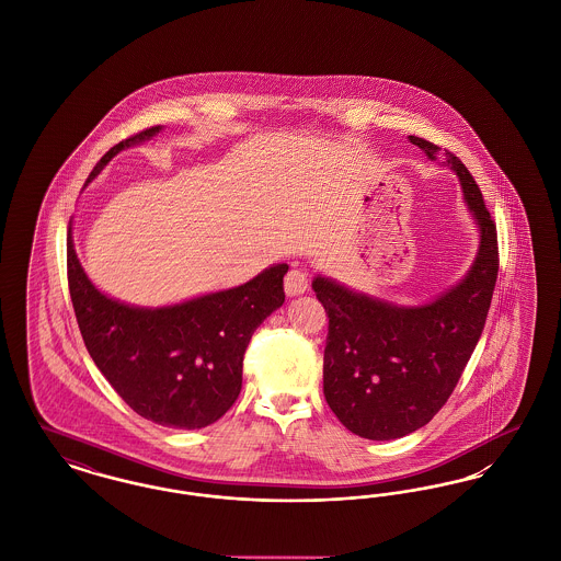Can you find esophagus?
<instances>
[{"instance_id":"esophagus-1","label":"esophagus","mask_w":561,"mask_h":561,"mask_svg":"<svg viewBox=\"0 0 561 561\" xmlns=\"http://www.w3.org/2000/svg\"><path fill=\"white\" fill-rule=\"evenodd\" d=\"M284 288H286L288 296H300V294L307 293V288H309L307 273L300 271V268L288 271V275H286V279H284Z\"/></svg>"}]
</instances>
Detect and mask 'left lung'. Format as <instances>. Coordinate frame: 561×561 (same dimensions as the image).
I'll list each match as a JSON object with an SVG mask.
<instances>
[{"label":"left lung","instance_id":"obj_1","mask_svg":"<svg viewBox=\"0 0 561 561\" xmlns=\"http://www.w3.org/2000/svg\"><path fill=\"white\" fill-rule=\"evenodd\" d=\"M412 145L437 160L439 147ZM480 233L469 271L423 305H398L316 275L313 290L328 313L323 396L345 427L366 439H398L425 427L448 401L480 341L499 275L496 225L465 163L444 153Z\"/></svg>","mask_w":561,"mask_h":561}]
</instances>
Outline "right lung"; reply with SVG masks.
I'll use <instances>...</instances> for the list:
<instances>
[{
  "label": "right lung",
  "mask_w": 561,
  "mask_h": 561,
  "mask_svg": "<svg viewBox=\"0 0 561 561\" xmlns=\"http://www.w3.org/2000/svg\"><path fill=\"white\" fill-rule=\"evenodd\" d=\"M161 130L156 126L115 145L85 185L119 151ZM286 273L288 265L277 263L229 290L140 307L92 284L76 252L73 220L67 238L69 293L85 348L117 396L161 427H208L236 403L243 353L254 330L284 305Z\"/></svg>",
  "instance_id": "right-lung-1"
}]
</instances>
